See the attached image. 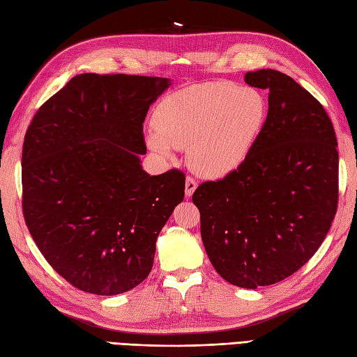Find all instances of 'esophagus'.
<instances>
[{
  "label": "esophagus",
  "mask_w": 357,
  "mask_h": 357,
  "mask_svg": "<svg viewBox=\"0 0 357 357\" xmlns=\"http://www.w3.org/2000/svg\"><path fill=\"white\" fill-rule=\"evenodd\" d=\"M196 187H198V183H196V179L193 176H187L185 178V195L190 198V196L195 193Z\"/></svg>",
  "instance_id": "esophagus-1"
}]
</instances>
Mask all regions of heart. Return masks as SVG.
<instances>
[{
    "label": "heart",
    "instance_id": "1",
    "mask_svg": "<svg viewBox=\"0 0 357 357\" xmlns=\"http://www.w3.org/2000/svg\"><path fill=\"white\" fill-rule=\"evenodd\" d=\"M265 96L229 81L201 82L178 90L158 104L156 133L149 146L169 156L172 146L187 147V161L202 176L221 178L248 158L267 118Z\"/></svg>",
    "mask_w": 357,
    "mask_h": 357
}]
</instances>
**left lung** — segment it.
<instances>
[{
  "label": "left lung",
  "instance_id": "1",
  "mask_svg": "<svg viewBox=\"0 0 357 357\" xmlns=\"http://www.w3.org/2000/svg\"><path fill=\"white\" fill-rule=\"evenodd\" d=\"M268 90V113L248 158L193 193L215 270L242 288L276 284L321 247L339 199V153L322 104L285 73L247 72Z\"/></svg>",
  "mask_w": 357,
  "mask_h": 357
}]
</instances>
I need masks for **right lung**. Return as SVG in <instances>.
I'll list each match as a JSON object with an SVG mask.
<instances>
[{
    "instance_id": "add662e5",
    "label": "right lung",
    "mask_w": 357,
    "mask_h": 357,
    "mask_svg": "<svg viewBox=\"0 0 357 357\" xmlns=\"http://www.w3.org/2000/svg\"><path fill=\"white\" fill-rule=\"evenodd\" d=\"M167 78L82 73L35 113L22 146V215L52 268L113 296L149 276L185 174L142 170V123Z\"/></svg>"
}]
</instances>
